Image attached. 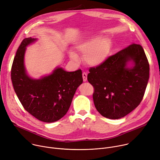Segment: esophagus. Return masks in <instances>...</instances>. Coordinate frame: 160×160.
<instances>
[{"mask_svg":"<svg viewBox=\"0 0 160 160\" xmlns=\"http://www.w3.org/2000/svg\"><path fill=\"white\" fill-rule=\"evenodd\" d=\"M82 77H83V82H86L87 80V73H82Z\"/></svg>","mask_w":160,"mask_h":160,"instance_id":"obj_1","label":"esophagus"}]
</instances>
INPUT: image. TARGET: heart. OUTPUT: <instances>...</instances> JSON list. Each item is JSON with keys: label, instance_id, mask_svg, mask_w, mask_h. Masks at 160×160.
I'll use <instances>...</instances> for the list:
<instances>
[{"label": "heart", "instance_id": "obj_1", "mask_svg": "<svg viewBox=\"0 0 160 160\" xmlns=\"http://www.w3.org/2000/svg\"><path fill=\"white\" fill-rule=\"evenodd\" d=\"M77 50L84 56L85 62L90 66L97 67L108 59L111 49V42L108 37H95L79 42L75 45ZM70 57L77 59L75 53L71 52Z\"/></svg>", "mask_w": 160, "mask_h": 160}]
</instances>
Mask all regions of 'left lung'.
<instances>
[{
    "mask_svg": "<svg viewBox=\"0 0 160 160\" xmlns=\"http://www.w3.org/2000/svg\"><path fill=\"white\" fill-rule=\"evenodd\" d=\"M88 81L95 91V107L109 119L125 117L141 103L148 83L149 64L142 47L132 43L91 68Z\"/></svg>",
    "mask_w": 160,
    "mask_h": 160,
    "instance_id": "obj_1",
    "label": "left lung"
}]
</instances>
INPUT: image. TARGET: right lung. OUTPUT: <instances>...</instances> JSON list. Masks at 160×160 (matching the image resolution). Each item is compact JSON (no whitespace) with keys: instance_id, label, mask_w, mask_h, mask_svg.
Masks as SVG:
<instances>
[{"instance_id":"add662e5","label":"right lung","mask_w":160,"mask_h":160,"mask_svg":"<svg viewBox=\"0 0 160 160\" xmlns=\"http://www.w3.org/2000/svg\"><path fill=\"white\" fill-rule=\"evenodd\" d=\"M37 38H26L17 50L11 68L15 92L22 106L40 121L52 123L69 109L78 87L83 83L81 70L68 72L58 66L52 72L36 79L30 77L25 65L27 48Z\"/></svg>"}]
</instances>
